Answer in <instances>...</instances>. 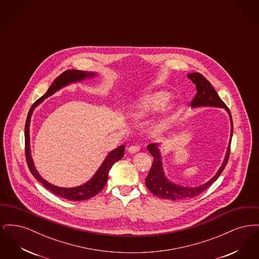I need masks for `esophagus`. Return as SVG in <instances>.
Returning <instances> with one entry per match:
<instances>
[{"label":"esophagus","mask_w":259,"mask_h":259,"mask_svg":"<svg viewBox=\"0 0 259 259\" xmlns=\"http://www.w3.org/2000/svg\"><path fill=\"white\" fill-rule=\"evenodd\" d=\"M139 151H140V147H138V146H132V147L128 148V152L131 153V154H134V153H137Z\"/></svg>","instance_id":"34e87169"}]
</instances>
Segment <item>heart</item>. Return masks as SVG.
Listing matches in <instances>:
<instances>
[{
  "label": "heart",
  "instance_id": "obj_1",
  "mask_svg": "<svg viewBox=\"0 0 259 259\" xmlns=\"http://www.w3.org/2000/svg\"><path fill=\"white\" fill-rule=\"evenodd\" d=\"M170 100V95L168 92L159 91L153 94L144 96L142 98L138 99L134 104L131 106L129 115L136 120L146 119L151 115L158 113L159 111L164 109L167 103ZM175 116L172 113L167 114L155 125L156 132H163L167 130L172 122Z\"/></svg>",
  "mask_w": 259,
  "mask_h": 259
}]
</instances>
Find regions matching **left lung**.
Listing matches in <instances>:
<instances>
[{
  "label": "left lung",
  "instance_id": "8db88e82",
  "mask_svg": "<svg viewBox=\"0 0 259 259\" xmlns=\"http://www.w3.org/2000/svg\"><path fill=\"white\" fill-rule=\"evenodd\" d=\"M187 77L191 79V81L196 87V95L191 102V108H201V107H213V108H222L227 111L229 118H230V139L228 143L227 150L224 156V160L222 162V166L215 172V175L208 181L207 183L199 186H183V185H177L171 182L165 175L163 169V162H162V154H161L160 144H149L148 146V150L149 153L153 156V162L151 165V168L149 170L148 177L145 181L146 185L148 190L155 196L172 200V201H182L188 198L195 197L202 193L204 190H206L209 185L214 183L221 174L223 172L230 154V145H231V139L233 134V121L231 112L226 107V105L222 102L220 98L217 91L211 87L209 80H207L203 75L199 73H191L187 74Z\"/></svg>",
  "mask_w": 259,
  "mask_h": 259
}]
</instances>
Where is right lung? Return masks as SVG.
Returning a JSON list of instances; mask_svg holds the SVG:
<instances>
[{
  "label": "right lung",
  "mask_w": 259,
  "mask_h": 259,
  "mask_svg": "<svg viewBox=\"0 0 259 259\" xmlns=\"http://www.w3.org/2000/svg\"><path fill=\"white\" fill-rule=\"evenodd\" d=\"M98 75V73L94 72H84L79 70H68L60 74L58 77L55 78L53 83L50 85L47 93L37 100V102L31 107L30 111L28 112L26 124H25V154L26 160L29 167L30 172L35 177V179L38 181L41 185H44L47 189H49L53 194L60 196L68 200L72 201H82L87 200L89 198L95 196L104 188L109 179V172L112 167V165L120 160L124 155L125 147L124 145L119 146L118 148H114L107 155L105 160L101 164L98 170L93 175V177L83 185H78L75 187H60L57 185H52L46 181L37 171L34 161L31 154V148H30V122L33 111L37 106L45 100L53 95L55 92L62 89L63 87H67L74 82H80L88 78H93Z\"/></svg>",
  "instance_id": "add662e5"
}]
</instances>
